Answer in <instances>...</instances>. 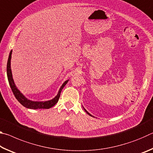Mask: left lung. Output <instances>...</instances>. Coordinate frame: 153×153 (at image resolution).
Masks as SVG:
<instances>
[{
    "instance_id": "1",
    "label": "left lung",
    "mask_w": 153,
    "mask_h": 153,
    "mask_svg": "<svg viewBox=\"0 0 153 153\" xmlns=\"http://www.w3.org/2000/svg\"><path fill=\"white\" fill-rule=\"evenodd\" d=\"M83 108H84V111H86V113H87L88 114V115H89L90 116H92V117H94V116H92V115H91V114H90V113H89L88 112V111H86V109H85V108H84V107H83Z\"/></svg>"
}]
</instances>
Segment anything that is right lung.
I'll use <instances>...</instances> for the list:
<instances>
[{
	"instance_id": "obj_1",
	"label": "right lung",
	"mask_w": 153,
	"mask_h": 153,
	"mask_svg": "<svg viewBox=\"0 0 153 153\" xmlns=\"http://www.w3.org/2000/svg\"><path fill=\"white\" fill-rule=\"evenodd\" d=\"M11 55H12V50L9 53L8 61H7V77H8V81L9 83L10 87L13 91V93L15 95V98H17V100L19 101L21 104H22L24 107H26L27 108H31V109H38V108H50L52 107H53L54 105L56 104V102H58L60 97L61 92L62 90L64 88V86L67 84V83L68 82V80H66L62 86H61L60 89H59L58 94H56L55 98H53V99L46 100V101H33V100H31L28 99L21 92L17 86H15L13 78L12 76V71L11 68Z\"/></svg>"
}]
</instances>
